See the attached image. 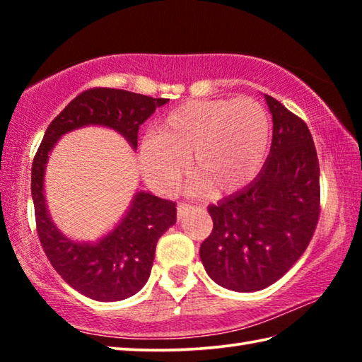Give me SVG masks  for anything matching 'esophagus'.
Instances as JSON below:
<instances>
[{
    "label": "esophagus",
    "mask_w": 362,
    "mask_h": 362,
    "mask_svg": "<svg viewBox=\"0 0 362 362\" xmlns=\"http://www.w3.org/2000/svg\"><path fill=\"white\" fill-rule=\"evenodd\" d=\"M189 209H192V206L187 203H180L179 206H177V217H179V220L185 217Z\"/></svg>",
    "instance_id": "obj_1"
}]
</instances>
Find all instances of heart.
<instances>
[{
  "instance_id": "b5f03b06",
  "label": "heart",
  "mask_w": 362,
  "mask_h": 362,
  "mask_svg": "<svg viewBox=\"0 0 362 362\" xmlns=\"http://www.w3.org/2000/svg\"><path fill=\"white\" fill-rule=\"evenodd\" d=\"M269 119L250 97L235 100H192L173 110L144 140L142 166L151 185L173 192L187 173L188 159L207 194L243 189L265 163Z\"/></svg>"
}]
</instances>
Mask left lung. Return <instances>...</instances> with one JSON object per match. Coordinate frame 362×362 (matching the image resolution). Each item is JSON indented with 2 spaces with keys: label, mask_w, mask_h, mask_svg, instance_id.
I'll return each instance as SVG.
<instances>
[{
  "label": "left lung",
  "mask_w": 362,
  "mask_h": 362,
  "mask_svg": "<svg viewBox=\"0 0 362 362\" xmlns=\"http://www.w3.org/2000/svg\"><path fill=\"white\" fill-rule=\"evenodd\" d=\"M273 115L272 150L243 192L207 207L212 231L199 247L217 284L255 292L284 276L315 235L321 212L320 161L300 116L265 95Z\"/></svg>",
  "instance_id": "8db88e82"
}]
</instances>
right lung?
<instances>
[{
    "label": "right lung",
    "mask_w": 362,
    "mask_h": 362,
    "mask_svg": "<svg viewBox=\"0 0 362 362\" xmlns=\"http://www.w3.org/2000/svg\"><path fill=\"white\" fill-rule=\"evenodd\" d=\"M169 99L122 89L93 88L75 97L46 129L32 166L36 231L54 269L83 296L118 302L137 293L150 278L156 243L177 220L175 203L140 192L122 222L97 244L73 243L49 217L42 177L47 155L64 134L88 124L113 127L137 148L139 129Z\"/></svg>",
    "instance_id": "obj_1"
}]
</instances>
